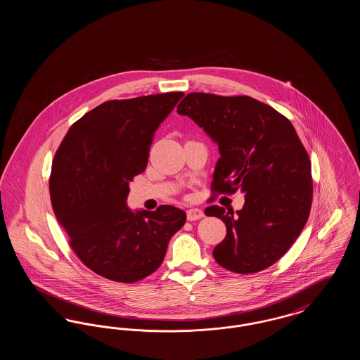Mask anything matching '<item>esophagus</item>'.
<instances>
[{"instance_id": "esophagus-1", "label": "esophagus", "mask_w": 360, "mask_h": 360, "mask_svg": "<svg viewBox=\"0 0 360 360\" xmlns=\"http://www.w3.org/2000/svg\"><path fill=\"white\" fill-rule=\"evenodd\" d=\"M204 217V212L200 207H190L188 209V221H195Z\"/></svg>"}]
</instances>
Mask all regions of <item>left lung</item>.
<instances>
[{
    "instance_id": "1",
    "label": "left lung",
    "mask_w": 360,
    "mask_h": 360,
    "mask_svg": "<svg viewBox=\"0 0 360 360\" xmlns=\"http://www.w3.org/2000/svg\"><path fill=\"white\" fill-rule=\"evenodd\" d=\"M176 112L219 146L212 190L244 193L236 214L223 206L205 209L226 226L213 250L216 262L238 274L273 266L300 236L311 205L310 159L290 121L248 96L190 93Z\"/></svg>"
}]
</instances>
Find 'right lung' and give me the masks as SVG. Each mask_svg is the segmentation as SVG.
Listing matches in <instances>:
<instances>
[{
  "label": "right lung",
  "mask_w": 360,
  "mask_h": 360,
  "mask_svg": "<svg viewBox=\"0 0 360 360\" xmlns=\"http://www.w3.org/2000/svg\"><path fill=\"white\" fill-rule=\"evenodd\" d=\"M182 97L172 91L101 103L70 127L55 154L53 212L74 252L96 274L125 283L153 274L186 221L175 206L148 212L127 205L156 129Z\"/></svg>",
  "instance_id": "1"
}]
</instances>
